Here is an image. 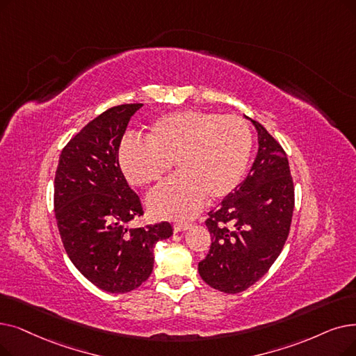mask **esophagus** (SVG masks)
<instances>
[{
    "label": "esophagus",
    "mask_w": 356,
    "mask_h": 356,
    "mask_svg": "<svg viewBox=\"0 0 356 356\" xmlns=\"http://www.w3.org/2000/svg\"><path fill=\"white\" fill-rule=\"evenodd\" d=\"M191 227H192L191 222H176L173 225V229H175V233H179V231H184V229H188Z\"/></svg>",
    "instance_id": "34e87169"
}]
</instances>
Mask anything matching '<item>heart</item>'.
Here are the masks:
<instances>
[{"instance_id":"heart-1","label":"heart","mask_w":356,"mask_h":356,"mask_svg":"<svg viewBox=\"0 0 356 356\" xmlns=\"http://www.w3.org/2000/svg\"><path fill=\"white\" fill-rule=\"evenodd\" d=\"M252 129L241 116L181 111L159 118L145 141L127 136L119 148L123 176L136 188L161 180L172 163L177 175L148 197L149 211L165 220H188L207 197L233 193L249 167Z\"/></svg>"}]
</instances>
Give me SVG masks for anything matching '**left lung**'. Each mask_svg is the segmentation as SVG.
Here are the masks:
<instances>
[{
  "mask_svg": "<svg viewBox=\"0 0 356 356\" xmlns=\"http://www.w3.org/2000/svg\"><path fill=\"white\" fill-rule=\"evenodd\" d=\"M252 122L259 135L256 160L244 181L208 212L211 247L197 265L200 277L225 293L247 289L270 269L288 238L296 204L286 152Z\"/></svg>",
  "mask_w": 356,
  "mask_h": 356,
  "instance_id": "8db88e82",
  "label": "left lung"
}]
</instances>
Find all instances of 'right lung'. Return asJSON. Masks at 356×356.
Returning <instances> with one entry per match:
<instances>
[{
    "label": "right lung",
    "instance_id": "right-lung-1",
    "mask_svg": "<svg viewBox=\"0 0 356 356\" xmlns=\"http://www.w3.org/2000/svg\"><path fill=\"white\" fill-rule=\"evenodd\" d=\"M141 106L119 104L88 122L60 151L55 173L54 208L65 252L91 284L113 293L145 282L154 244L173 234L167 221L127 227L144 211L120 170L119 147Z\"/></svg>",
    "mask_w": 356,
    "mask_h": 356
}]
</instances>
